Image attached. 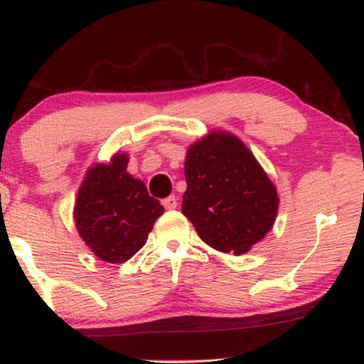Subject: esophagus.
I'll return each mask as SVG.
<instances>
[{
    "label": "esophagus",
    "instance_id": "esophagus-1",
    "mask_svg": "<svg viewBox=\"0 0 364 364\" xmlns=\"http://www.w3.org/2000/svg\"><path fill=\"white\" fill-rule=\"evenodd\" d=\"M162 205L166 207L167 210H172V208H176V207H177V198H176V196H168V197L164 198Z\"/></svg>",
    "mask_w": 364,
    "mask_h": 364
}]
</instances>
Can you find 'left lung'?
<instances>
[{
    "instance_id": "8db88e82",
    "label": "left lung",
    "mask_w": 364,
    "mask_h": 364,
    "mask_svg": "<svg viewBox=\"0 0 364 364\" xmlns=\"http://www.w3.org/2000/svg\"><path fill=\"white\" fill-rule=\"evenodd\" d=\"M182 213L207 245L245 253L272 230L278 196L240 139L212 132L188 149Z\"/></svg>"
}]
</instances>
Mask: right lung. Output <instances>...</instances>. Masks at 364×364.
<instances>
[{
    "label": "right lung",
    "instance_id": "right-lung-1",
    "mask_svg": "<svg viewBox=\"0 0 364 364\" xmlns=\"http://www.w3.org/2000/svg\"><path fill=\"white\" fill-rule=\"evenodd\" d=\"M127 162L126 154H117L107 166L92 167L74 207L79 235L96 257L109 263L127 262L136 255L164 213L144 182L126 172Z\"/></svg>",
    "mask_w": 364,
    "mask_h": 364
}]
</instances>
